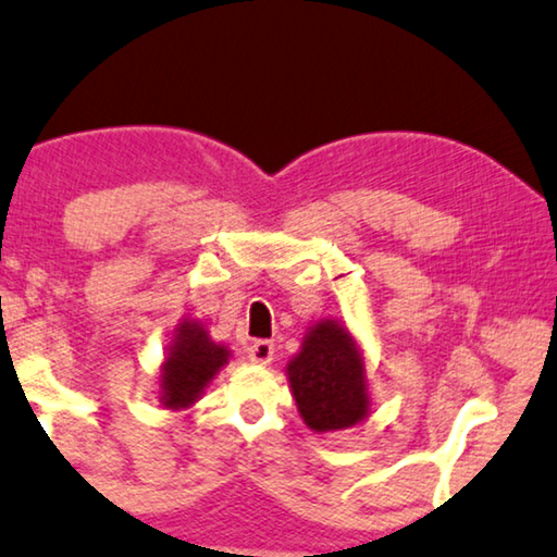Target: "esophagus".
Instances as JSON below:
<instances>
[{
	"label": "esophagus",
	"instance_id": "esophagus-1",
	"mask_svg": "<svg viewBox=\"0 0 557 557\" xmlns=\"http://www.w3.org/2000/svg\"><path fill=\"white\" fill-rule=\"evenodd\" d=\"M247 352H249V359L253 364L267 367V364H271V359H273V345L269 343V339H257V343L249 345Z\"/></svg>",
	"mask_w": 557,
	"mask_h": 557
}]
</instances>
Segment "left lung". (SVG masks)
Here are the masks:
<instances>
[{
  "label": "left lung",
  "instance_id": "left-lung-1",
  "mask_svg": "<svg viewBox=\"0 0 557 557\" xmlns=\"http://www.w3.org/2000/svg\"><path fill=\"white\" fill-rule=\"evenodd\" d=\"M286 376L310 431H345L369 416L364 352L339 320L323 318L308 327Z\"/></svg>",
  "mask_w": 557,
  "mask_h": 557
}]
</instances>
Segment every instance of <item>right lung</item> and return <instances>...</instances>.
I'll return each mask as SVG.
<instances>
[{"instance_id": "right-lung-1", "label": "right lung", "mask_w": 557, "mask_h": 557, "mask_svg": "<svg viewBox=\"0 0 557 557\" xmlns=\"http://www.w3.org/2000/svg\"><path fill=\"white\" fill-rule=\"evenodd\" d=\"M232 349L214 343L200 320H188L173 330L171 345L159 369V401L163 408L181 411L200 401L205 388L230 362Z\"/></svg>"}]
</instances>
